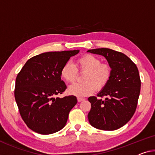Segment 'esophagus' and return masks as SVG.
Returning a JSON list of instances; mask_svg holds the SVG:
<instances>
[{"label": "esophagus", "instance_id": "esophagus-1", "mask_svg": "<svg viewBox=\"0 0 155 155\" xmlns=\"http://www.w3.org/2000/svg\"><path fill=\"white\" fill-rule=\"evenodd\" d=\"M84 98H82V97H78V102H82V101H84Z\"/></svg>", "mask_w": 155, "mask_h": 155}]
</instances>
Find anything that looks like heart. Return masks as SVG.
I'll list each match as a JSON object with an SVG mask.
<instances>
[{"label": "heart", "instance_id": "obj_1", "mask_svg": "<svg viewBox=\"0 0 155 155\" xmlns=\"http://www.w3.org/2000/svg\"><path fill=\"white\" fill-rule=\"evenodd\" d=\"M78 71L84 73L82 83L69 86L68 91L77 97H85L91 94L96 89L101 91L108 84L111 77V68L107 64H102L101 59L92 54H86L77 61L76 67L70 61L64 64L60 75L68 82H73L78 75Z\"/></svg>", "mask_w": 155, "mask_h": 155}]
</instances>
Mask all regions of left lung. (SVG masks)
<instances>
[{
	"label": "left lung",
	"instance_id": "1",
	"mask_svg": "<svg viewBox=\"0 0 155 155\" xmlns=\"http://www.w3.org/2000/svg\"><path fill=\"white\" fill-rule=\"evenodd\" d=\"M103 56L111 68V77L97 96L88 101L91 108L88 114L89 123L102 130H116L129 121L137 109L141 90V80L136 64L125 54L102 48L87 51Z\"/></svg>",
	"mask_w": 155,
	"mask_h": 155
}]
</instances>
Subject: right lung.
<instances>
[{"instance_id": "1", "label": "right lung", "mask_w": 155, "mask_h": 155, "mask_svg": "<svg viewBox=\"0 0 155 155\" xmlns=\"http://www.w3.org/2000/svg\"><path fill=\"white\" fill-rule=\"evenodd\" d=\"M79 52L74 50L39 54L28 59L17 75L14 97L23 121L34 132L51 134L66 125L70 111L77 104V97L54 96L66 89L61 80V68Z\"/></svg>"}]
</instances>
